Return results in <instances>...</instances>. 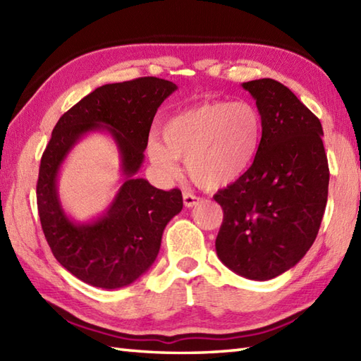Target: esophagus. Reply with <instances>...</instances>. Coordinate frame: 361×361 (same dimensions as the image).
Returning a JSON list of instances; mask_svg holds the SVG:
<instances>
[{
	"label": "esophagus",
	"mask_w": 361,
	"mask_h": 361,
	"mask_svg": "<svg viewBox=\"0 0 361 361\" xmlns=\"http://www.w3.org/2000/svg\"><path fill=\"white\" fill-rule=\"evenodd\" d=\"M198 202H200V197H197L190 192H183V203H185L186 208H192Z\"/></svg>",
	"instance_id": "esophagus-1"
}]
</instances>
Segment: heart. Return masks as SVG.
<instances>
[{
	"label": "heart",
	"mask_w": 361,
	"mask_h": 361,
	"mask_svg": "<svg viewBox=\"0 0 361 361\" xmlns=\"http://www.w3.org/2000/svg\"><path fill=\"white\" fill-rule=\"evenodd\" d=\"M163 141L152 137L149 158L157 171L172 178L178 161L195 185L221 189L247 173L262 141V118L248 102L206 101L181 110L161 128Z\"/></svg>",
	"instance_id": "obj_1"
}]
</instances>
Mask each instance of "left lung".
I'll use <instances>...</instances> for the list:
<instances>
[{
    "instance_id": "1",
    "label": "left lung",
    "mask_w": 361,
    "mask_h": 361,
    "mask_svg": "<svg viewBox=\"0 0 361 361\" xmlns=\"http://www.w3.org/2000/svg\"><path fill=\"white\" fill-rule=\"evenodd\" d=\"M256 99L262 141L250 171L214 195L224 221L216 239L229 270L268 281L295 267L324 216L329 164L319 119L273 79L242 83Z\"/></svg>"
}]
</instances>
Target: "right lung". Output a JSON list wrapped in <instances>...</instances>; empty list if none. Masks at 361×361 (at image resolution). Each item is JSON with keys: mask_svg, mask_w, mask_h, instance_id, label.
Here are the masks:
<instances>
[{"mask_svg": "<svg viewBox=\"0 0 361 361\" xmlns=\"http://www.w3.org/2000/svg\"><path fill=\"white\" fill-rule=\"evenodd\" d=\"M175 90L158 78L109 83L71 106L52 130L38 171V216L54 257L90 286L111 290L135 282L155 262L166 225L183 208L180 189L161 190L133 176L158 106ZM94 129H109L115 137L126 181L102 218L80 226L59 206L56 173L73 144Z\"/></svg>", "mask_w": 361, "mask_h": 361, "instance_id": "obj_1", "label": "right lung"}]
</instances>
